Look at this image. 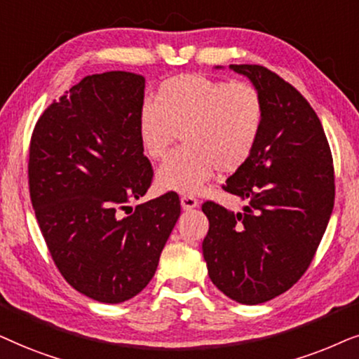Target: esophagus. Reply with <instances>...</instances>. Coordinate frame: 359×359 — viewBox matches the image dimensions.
<instances>
[{"label": "esophagus", "mask_w": 359, "mask_h": 359, "mask_svg": "<svg viewBox=\"0 0 359 359\" xmlns=\"http://www.w3.org/2000/svg\"><path fill=\"white\" fill-rule=\"evenodd\" d=\"M180 205H182L184 210H192L195 207H198V200L192 197V195H182V197H180Z\"/></svg>", "instance_id": "34e87169"}]
</instances>
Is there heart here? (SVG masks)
<instances>
[{
  "instance_id": "heart-1",
  "label": "heart",
  "mask_w": 359,
  "mask_h": 359,
  "mask_svg": "<svg viewBox=\"0 0 359 359\" xmlns=\"http://www.w3.org/2000/svg\"><path fill=\"white\" fill-rule=\"evenodd\" d=\"M264 102L246 82L205 75H175L156 90L137 116L141 149L151 161L169 154L177 136L184 146L159 167L161 190L197 194L215 170L231 174L246 164L259 141Z\"/></svg>"
}]
</instances>
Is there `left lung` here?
Listing matches in <instances>:
<instances>
[{"instance_id": "1", "label": "left lung", "mask_w": 359, "mask_h": 359, "mask_svg": "<svg viewBox=\"0 0 359 359\" xmlns=\"http://www.w3.org/2000/svg\"><path fill=\"white\" fill-rule=\"evenodd\" d=\"M264 102L259 141L223 185L245 200L240 212L202 205V243L212 283L229 299L256 305L284 294L309 269L335 203L333 159L322 123L292 85L262 65H229Z\"/></svg>"}]
</instances>
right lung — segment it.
<instances>
[{
	"label": "right lung",
	"mask_w": 359,
	"mask_h": 359,
	"mask_svg": "<svg viewBox=\"0 0 359 359\" xmlns=\"http://www.w3.org/2000/svg\"><path fill=\"white\" fill-rule=\"evenodd\" d=\"M144 85L121 70L85 76L47 107L31 136V202L52 259L72 287L104 304L149 284L180 217L174 192L121 215L154 175L137 136Z\"/></svg>",
	"instance_id": "obj_1"
}]
</instances>
